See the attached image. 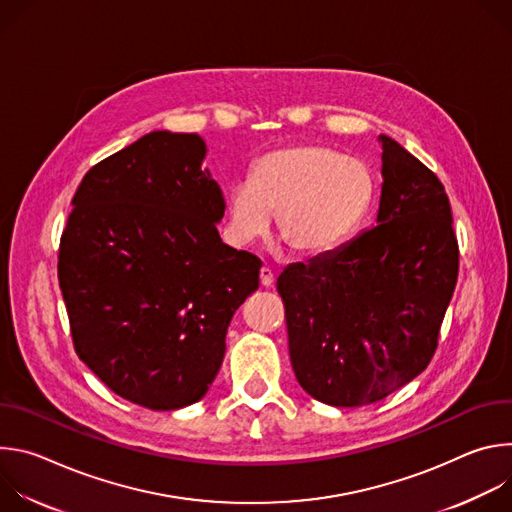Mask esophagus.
Instances as JSON below:
<instances>
[{
  "instance_id": "34e87169",
  "label": "esophagus",
  "mask_w": 512,
  "mask_h": 512,
  "mask_svg": "<svg viewBox=\"0 0 512 512\" xmlns=\"http://www.w3.org/2000/svg\"><path fill=\"white\" fill-rule=\"evenodd\" d=\"M273 279H275L273 271H271L269 267H261V271H259V281H261V285H263V287H271Z\"/></svg>"
}]
</instances>
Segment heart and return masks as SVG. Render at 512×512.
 <instances>
[{"label":"heart","mask_w":512,"mask_h":512,"mask_svg":"<svg viewBox=\"0 0 512 512\" xmlns=\"http://www.w3.org/2000/svg\"><path fill=\"white\" fill-rule=\"evenodd\" d=\"M379 180L369 164L326 143L289 145L261 156L251 182L229 190V227L239 243L269 229L298 257H322L346 245L369 221Z\"/></svg>","instance_id":"obj_1"}]
</instances>
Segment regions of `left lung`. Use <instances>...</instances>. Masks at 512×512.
<instances>
[{
    "instance_id": "8db88e82",
    "label": "left lung",
    "mask_w": 512,
    "mask_h": 512,
    "mask_svg": "<svg viewBox=\"0 0 512 512\" xmlns=\"http://www.w3.org/2000/svg\"><path fill=\"white\" fill-rule=\"evenodd\" d=\"M379 141L377 227L277 277L296 379L336 407L377 403L425 371L458 281L444 184L395 139Z\"/></svg>"
}]
</instances>
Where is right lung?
<instances>
[{"label":"right lung","instance_id":"add662e5","mask_svg":"<svg viewBox=\"0 0 512 512\" xmlns=\"http://www.w3.org/2000/svg\"><path fill=\"white\" fill-rule=\"evenodd\" d=\"M196 133L152 131L95 164L60 235L58 281L79 358L119 397L196 403L225 356L259 257L218 237V184Z\"/></svg>","mask_w":512,"mask_h":512}]
</instances>
